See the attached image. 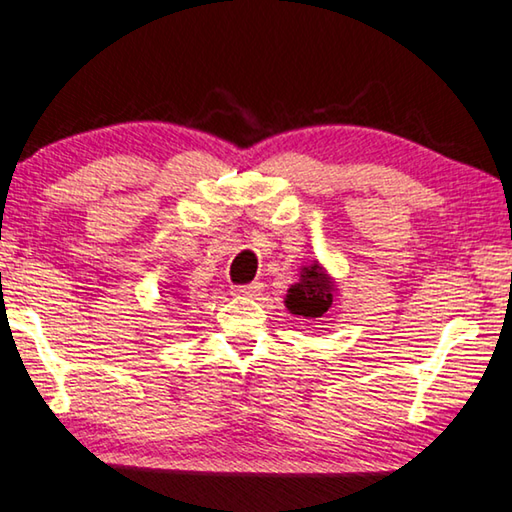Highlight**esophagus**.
<instances>
[{
  "instance_id": "1",
  "label": "esophagus",
  "mask_w": 512,
  "mask_h": 512,
  "mask_svg": "<svg viewBox=\"0 0 512 512\" xmlns=\"http://www.w3.org/2000/svg\"><path fill=\"white\" fill-rule=\"evenodd\" d=\"M261 292V283H249V286H236L233 295L236 297H256Z\"/></svg>"
}]
</instances>
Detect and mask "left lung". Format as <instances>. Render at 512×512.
<instances>
[{"label":"left lung","instance_id":"obj_1","mask_svg":"<svg viewBox=\"0 0 512 512\" xmlns=\"http://www.w3.org/2000/svg\"><path fill=\"white\" fill-rule=\"evenodd\" d=\"M338 297V281L326 272L320 261H311L301 265L299 281L288 288L286 308L292 315L315 320V317H326Z\"/></svg>","mask_w":512,"mask_h":512}]
</instances>
